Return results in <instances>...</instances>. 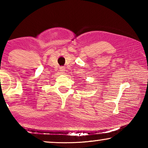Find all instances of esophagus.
Wrapping results in <instances>:
<instances>
[{"label":"esophagus","mask_w":148,"mask_h":148,"mask_svg":"<svg viewBox=\"0 0 148 148\" xmlns=\"http://www.w3.org/2000/svg\"><path fill=\"white\" fill-rule=\"evenodd\" d=\"M59 69H60V72H61V73H64V72L65 71L64 67L61 66V67H60Z\"/></svg>","instance_id":"34e87169"}]
</instances>
